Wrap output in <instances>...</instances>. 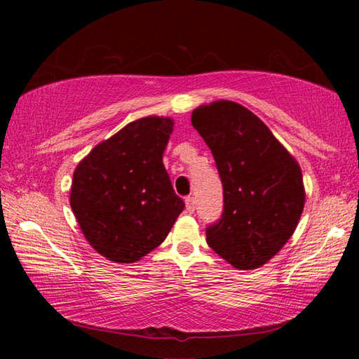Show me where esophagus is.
<instances>
[{
	"label": "esophagus",
	"instance_id": "1",
	"mask_svg": "<svg viewBox=\"0 0 359 359\" xmlns=\"http://www.w3.org/2000/svg\"><path fill=\"white\" fill-rule=\"evenodd\" d=\"M185 208H187L188 212H190V214H193L194 208H196V201H194L193 196H187L185 198Z\"/></svg>",
	"mask_w": 359,
	"mask_h": 359
}]
</instances>
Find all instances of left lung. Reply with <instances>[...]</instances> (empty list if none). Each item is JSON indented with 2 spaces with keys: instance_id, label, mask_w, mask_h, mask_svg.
Instances as JSON below:
<instances>
[{
  "instance_id": "obj_1",
  "label": "left lung",
  "mask_w": 359,
  "mask_h": 359,
  "mask_svg": "<svg viewBox=\"0 0 359 359\" xmlns=\"http://www.w3.org/2000/svg\"><path fill=\"white\" fill-rule=\"evenodd\" d=\"M191 125L209 145L223 185L220 220L205 228L209 247L238 269L263 266L301 218L306 194L299 165L238 102L199 106Z\"/></svg>"
}]
</instances>
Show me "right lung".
I'll use <instances>...</instances> for the list:
<instances>
[{
    "mask_svg": "<svg viewBox=\"0 0 359 359\" xmlns=\"http://www.w3.org/2000/svg\"><path fill=\"white\" fill-rule=\"evenodd\" d=\"M174 121H131L79 163L71 209L96 252L115 263H135L166 239L184 210L163 165Z\"/></svg>",
    "mask_w": 359,
    "mask_h": 359,
    "instance_id": "add662e5",
    "label": "right lung"
}]
</instances>
